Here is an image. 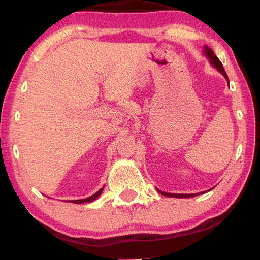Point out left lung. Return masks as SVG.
<instances>
[{"instance_id": "obj_1", "label": "left lung", "mask_w": 260, "mask_h": 260, "mask_svg": "<svg viewBox=\"0 0 260 260\" xmlns=\"http://www.w3.org/2000/svg\"><path fill=\"white\" fill-rule=\"evenodd\" d=\"M205 54L210 58L211 64H212L214 68H217L219 71L221 72L223 76H225V78L227 79V80H228V77H227V73L225 71V69H223L221 61H220L218 57L214 55L213 50L210 49V48H208V47H205ZM158 191H159L161 195H164V196H167V197H178V199H187V197H193V196L197 195V193H170V192H164V191H160V190H158Z\"/></svg>"}]
</instances>
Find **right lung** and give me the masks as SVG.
I'll use <instances>...</instances> for the list:
<instances>
[{"label":"right lung","instance_id":"1","mask_svg":"<svg viewBox=\"0 0 260 260\" xmlns=\"http://www.w3.org/2000/svg\"><path fill=\"white\" fill-rule=\"evenodd\" d=\"M102 191H103V188H101L100 190L96 192V193H94L93 196H90V197H88V199H85V200H77V201H70V202H72V203H76V204H80V203H86V202H93L94 200H96L98 199V197L101 195V193H102Z\"/></svg>","mask_w":260,"mask_h":260}]
</instances>
